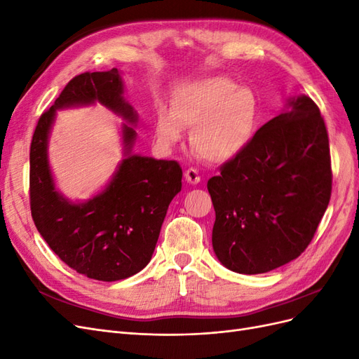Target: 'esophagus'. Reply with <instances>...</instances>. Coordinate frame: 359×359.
Here are the masks:
<instances>
[{"instance_id": "esophagus-1", "label": "esophagus", "mask_w": 359, "mask_h": 359, "mask_svg": "<svg viewBox=\"0 0 359 359\" xmlns=\"http://www.w3.org/2000/svg\"><path fill=\"white\" fill-rule=\"evenodd\" d=\"M184 177H186V181H187L189 184H199V182H201L199 172H198L196 169H193V168L187 169L186 173H184Z\"/></svg>"}]
</instances>
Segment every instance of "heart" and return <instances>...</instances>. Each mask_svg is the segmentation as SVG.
I'll return each mask as SVG.
<instances>
[{
    "label": "heart",
    "instance_id": "1",
    "mask_svg": "<svg viewBox=\"0 0 359 359\" xmlns=\"http://www.w3.org/2000/svg\"><path fill=\"white\" fill-rule=\"evenodd\" d=\"M256 93L232 79L211 76L180 86L169 100V112L156 116L154 137L163 149H172L191 128L190 144L203 160L224 163L240 156L252 142L259 126Z\"/></svg>",
    "mask_w": 359,
    "mask_h": 359
}]
</instances>
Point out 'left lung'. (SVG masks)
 Listing matches in <instances>:
<instances>
[{
	"label": "left lung",
	"instance_id": "1",
	"mask_svg": "<svg viewBox=\"0 0 359 359\" xmlns=\"http://www.w3.org/2000/svg\"><path fill=\"white\" fill-rule=\"evenodd\" d=\"M212 248L240 274H262L297 259L311 243L332 190L330 140L307 95L260 127L243 153L208 184Z\"/></svg>",
	"mask_w": 359,
	"mask_h": 359
}]
</instances>
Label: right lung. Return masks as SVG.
<instances>
[{
    "label": "right lung",
    "mask_w": 359,
    "mask_h": 359,
    "mask_svg": "<svg viewBox=\"0 0 359 359\" xmlns=\"http://www.w3.org/2000/svg\"><path fill=\"white\" fill-rule=\"evenodd\" d=\"M123 93L116 69L74 76L41 114L29 148V203L39 233L64 264L100 281L132 277L148 265L168 206L181 191L178 163L132 154L136 132L127 124H123L124 158L102 193L73 203L55 189L48 139L57 109L99 102L136 124L137 115Z\"/></svg>",
    "instance_id": "right-lung-1"
}]
</instances>
